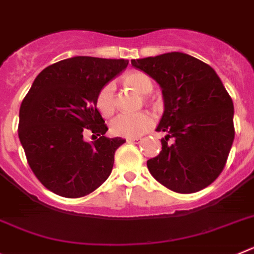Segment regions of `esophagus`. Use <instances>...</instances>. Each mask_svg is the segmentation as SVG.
Returning a JSON list of instances; mask_svg holds the SVG:
<instances>
[{
    "mask_svg": "<svg viewBox=\"0 0 254 254\" xmlns=\"http://www.w3.org/2000/svg\"><path fill=\"white\" fill-rule=\"evenodd\" d=\"M141 139H142L141 137H128L126 141H127L128 143H138L141 142Z\"/></svg>",
    "mask_w": 254,
    "mask_h": 254,
    "instance_id": "obj_1",
    "label": "esophagus"
}]
</instances>
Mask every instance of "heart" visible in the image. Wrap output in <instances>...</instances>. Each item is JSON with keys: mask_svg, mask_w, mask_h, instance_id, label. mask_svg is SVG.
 Masks as SVG:
<instances>
[{"mask_svg": "<svg viewBox=\"0 0 254 254\" xmlns=\"http://www.w3.org/2000/svg\"><path fill=\"white\" fill-rule=\"evenodd\" d=\"M125 83L139 94H148L152 90V81L146 74L132 71L125 76ZM97 108L103 116H111L115 112V84L107 83L97 94ZM153 126V117L147 112L122 113L111 123V131L115 136L139 137Z\"/></svg>", "mask_w": 254, "mask_h": 254, "instance_id": "obj_1", "label": "heart"}]
</instances>
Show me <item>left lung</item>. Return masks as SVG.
<instances>
[{"label":"left lung","instance_id":"obj_1","mask_svg":"<svg viewBox=\"0 0 254 254\" xmlns=\"http://www.w3.org/2000/svg\"><path fill=\"white\" fill-rule=\"evenodd\" d=\"M131 63L160 85L164 98L156 131L166 136L159 156L147 161L151 175L181 194L209 186L224 169L234 139L233 102L218 74L179 51Z\"/></svg>","mask_w":254,"mask_h":254}]
</instances>
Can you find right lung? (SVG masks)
Instances as JSON below:
<instances>
[{"label":"right lung","mask_w":254,"mask_h":254,"mask_svg":"<svg viewBox=\"0 0 254 254\" xmlns=\"http://www.w3.org/2000/svg\"><path fill=\"white\" fill-rule=\"evenodd\" d=\"M128 65L125 59L73 57L35 78L20 107L18 138L27 162L46 189L64 197L90 194L111 175L126 139L108 138L95 99ZM93 133L87 143L84 134Z\"/></svg>","instance_id":"1"}]
</instances>
